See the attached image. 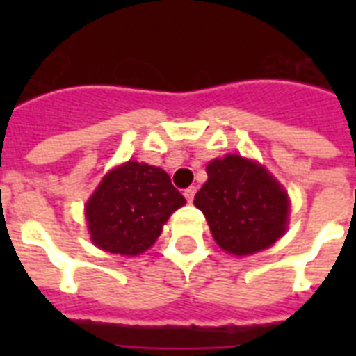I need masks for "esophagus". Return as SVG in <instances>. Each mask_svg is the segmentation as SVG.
I'll return each instance as SVG.
<instances>
[{
	"label": "esophagus",
	"mask_w": 356,
	"mask_h": 356,
	"mask_svg": "<svg viewBox=\"0 0 356 356\" xmlns=\"http://www.w3.org/2000/svg\"><path fill=\"white\" fill-rule=\"evenodd\" d=\"M194 195H195V186H190V188L184 190V197H186V201H188V203H192V201H194Z\"/></svg>",
	"instance_id": "34e87169"
}]
</instances>
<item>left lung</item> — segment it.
<instances>
[{"instance_id": "left-lung-1", "label": "left lung", "mask_w": 356, "mask_h": 356, "mask_svg": "<svg viewBox=\"0 0 356 356\" xmlns=\"http://www.w3.org/2000/svg\"><path fill=\"white\" fill-rule=\"evenodd\" d=\"M194 205L205 214L218 245L233 254L270 248L286 231L288 195L257 162L227 155L207 166Z\"/></svg>"}]
</instances>
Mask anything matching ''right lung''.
<instances>
[{"instance_id":"1","label":"right lung","mask_w":356,"mask_h":356,"mask_svg":"<svg viewBox=\"0 0 356 356\" xmlns=\"http://www.w3.org/2000/svg\"><path fill=\"white\" fill-rule=\"evenodd\" d=\"M184 203L164 170L125 162L103 179L86 203L92 242L108 253H144L161 236L172 212Z\"/></svg>"}]
</instances>
